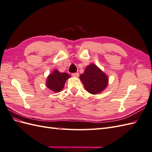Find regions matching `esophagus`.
Listing matches in <instances>:
<instances>
[{"instance_id":"1","label":"esophagus","mask_w":152,"mask_h":152,"mask_svg":"<svg viewBox=\"0 0 152 152\" xmlns=\"http://www.w3.org/2000/svg\"><path fill=\"white\" fill-rule=\"evenodd\" d=\"M72 76H74V77H78V76H79V73H78V72L72 73Z\"/></svg>"}]
</instances>
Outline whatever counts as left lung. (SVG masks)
<instances>
[{"label": "left lung", "instance_id": "left-lung-1", "mask_svg": "<svg viewBox=\"0 0 152 152\" xmlns=\"http://www.w3.org/2000/svg\"><path fill=\"white\" fill-rule=\"evenodd\" d=\"M80 78L87 91L92 94L102 92L106 88L108 82L107 75L92 64L87 66Z\"/></svg>", "mask_w": 152, "mask_h": 152}]
</instances>
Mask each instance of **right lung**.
Returning <instances> with one entry per match:
<instances>
[{
    "instance_id": "right-lung-1",
    "label": "right lung",
    "mask_w": 152,
    "mask_h": 152,
    "mask_svg": "<svg viewBox=\"0 0 152 152\" xmlns=\"http://www.w3.org/2000/svg\"><path fill=\"white\" fill-rule=\"evenodd\" d=\"M69 77V74L66 72H60L58 70H54L48 76L46 81V86L55 92H59L63 89L65 83Z\"/></svg>"
}]
</instances>
